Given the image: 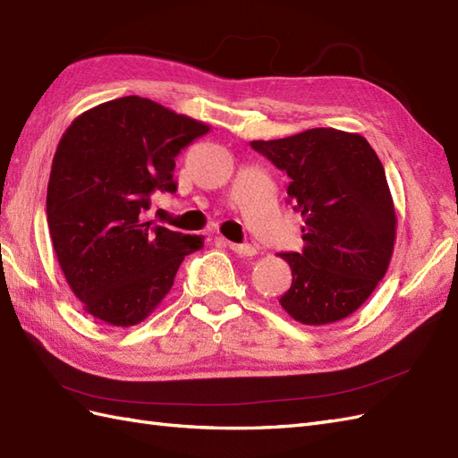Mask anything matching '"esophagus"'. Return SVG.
<instances>
[{"mask_svg":"<svg viewBox=\"0 0 458 458\" xmlns=\"http://www.w3.org/2000/svg\"><path fill=\"white\" fill-rule=\"evenodd\" d=\"M229 249L233 252H237L241 256H254L258 254V246L256 244H249V242H242V244H237V242H227Z\"/></svg>","mask_w":458,"mask_h":458,"instance_id":"obj_1","label":"esophagus"}]
</instances>
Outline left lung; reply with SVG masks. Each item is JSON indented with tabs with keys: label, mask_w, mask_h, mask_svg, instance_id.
Segmentation results:
<instances>
[{
	"label": "left lung",
	"mask_w": 458,
	"mask_h": 458,
	"mask_svg": "<svg viewBox=\"0 0 458 458\" xmlns=\"http://www.w3.org/2000/svg\"><path fill=\"white\" fill-rule=\"evenodd\" d=\"M250 146L287 173V202L304 217L302 250L281 254L293 274L281 306L304 326L351 316L386 276L397 229L374 148L360 134L337 129Z\"/></svg>",
	"instance_id": "1"
}]
</instances>
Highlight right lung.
Returning a JSON list of instances; mask_svg holds the SVG:
<instances>
[{
	"instance_id": "1",
	"label": "right lung",
	"mask_w": 458,
	"mask_h": 458,
	"mask_svg": "<svg viewBox=\"0 0 458 458\" xmlns=\"http://www.w3.org/2000/svg\"><path fill=\"white\" fill-rule=\"evenodd\" d=\"M209 131L148 98L84 111L61 137L46 214L57 262L84 310L137 326L173 287L184 256L204 246L146 217L156 191L175 192V157Z\"/></svg>"
}]
</instances>
